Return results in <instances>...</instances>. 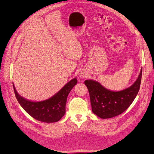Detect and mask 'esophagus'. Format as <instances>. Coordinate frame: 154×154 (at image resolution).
<instances>
[{
	"instance_id": "1",
	"label": "esophagus",
	"mask_w": 154,
	"mask_h": 154,
	"mask_svg": "<svg viewBox=\"0 0 154 154\" xmlns=\"http://www.w3.org/2000/svg\"><path fill=\"white\" fill-rule=\"evenodd\" d=\"M80 77H82V78H85V77H86V74H84V73H81V74H80Z\"/></svg>"
}]
</instances>
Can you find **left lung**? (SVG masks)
I'll return each instance as SVG.
<instances>
[{"mask_svg": "<svg viewBox=\"0 0 154 154\" xmlns=\"http://www.w3.org/2000/svg\"><path fill=\"white\" fill-rule=\"evenodd\" d=\"M141 76L142 69L135 82L129 88L119 91L108 90L98 82L93 80H85L93 113L102 119L111 118L123 113L137 96Z\"/></svg>", "mask_w": 154, "mask_h": 154, "instance_id": "obj_1", "label": "left lung"}]
</instances>
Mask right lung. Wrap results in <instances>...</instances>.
<instances>
[{
  "label": "right lung",
  "instance_id": "1",
  "mask_svg": "<svg viewBox=\"0 0 154 154\" xmlns=\"http://www.w3.org/2000/svg\"><path fill=\"white\" fill-rule=\"evenodd\" d=\"M77 82V79H73L52 97L40 102L27 100L17 93L14 85L13 88L18 102L32 117L41 122H56L64 115L68 96Z\"/></svg>",
  "mask_w": 154,
  "mask_h": 154
}]
</instances>
